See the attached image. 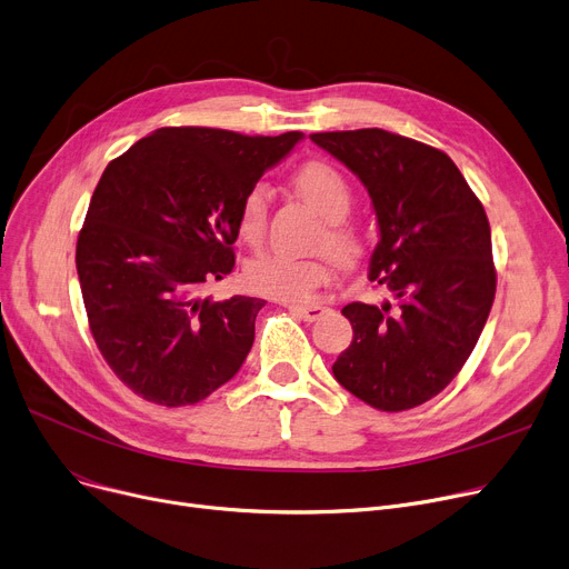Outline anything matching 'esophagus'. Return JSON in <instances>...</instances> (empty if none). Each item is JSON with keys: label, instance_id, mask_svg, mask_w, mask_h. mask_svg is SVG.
Here are the masks:
<instances>
[{"label": "esophagus", "instance_id": "esophagus-1", "mask_svg": "<svg viewBox=\"0 0 569 569\" xmlns=\"http://www.w3.org/2000/svg\"><path fill=\"white\" fill-rule=\"evenodd\" d=\"M289 310L300 317L303 321H317L319 317H323L330 308L326 306H289Z\"/></svg>", "mask_w": 569, "mask_h": 569}]
</instances>
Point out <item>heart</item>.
I'll return each instance as SVG.
<instances>
[{
    "label": "heart",
    "mask_w": 569,
    "mask_h": 569,
    "mask_svg": "<svg viewBox=\"0 0 569 569\" xmlns=\"http://www.w3.org/2000/svg\"><path fill=\"white\" fill-rule=\"evenodd\" d=\"M298 194L326 220L319 246L342 263L356 261L362 252V241L358 231L345 224L351 209L353 192L345 174L328 162H308L298 170L296 179ZM239 237L259 246L269 227V190L263 186H252L239 209ZM330 276L326 257H289L280 252H269L252 259L246 266V282L257 293L271 296L278 300H308Z\"/></svg>",
    "instance_id": "obj_1"
}]
</instances>
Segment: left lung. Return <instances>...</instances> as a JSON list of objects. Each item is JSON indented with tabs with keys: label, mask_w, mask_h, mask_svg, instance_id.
Wrapping results in <instances>:
<instances>
[{
	"label": "left lung",
	"mask_w": 569,
	"mask_h": 569,
	"mask_svg": "<svg viewBox=\"0 0 569 569\" xmlns=\"http://www.w3.org/2000/svg\"><path fill=\"white\" fill-rule=\"evenodd\" d=\"M372 197L379 246L370 280L383 306H345L353 340L336 379L379 411L437 397L469 360L487 323L496 269L491 229L476 192L448 153L381 128L315 132Z\"/></svg>",
	"instance_id": "1"
}]
</instances>
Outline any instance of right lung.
<instances>
[{"mask_svg": "<svg viewBox=\"0 0 569 569\" xmlns=\"http://www.w3.org/2000/svg\"><path fill=\"white\" fill-rule=\"evenodd\" d=\"M303 132L158 128L100 177L76 266L96 347L147 402L188 407L241 370L266 300H213L233 269L239 209Z\"/></svg>", "mask_w": 569, "mask_h": 569, "instance_id": "obj_1", "label": "right lung"}]
</instances>
